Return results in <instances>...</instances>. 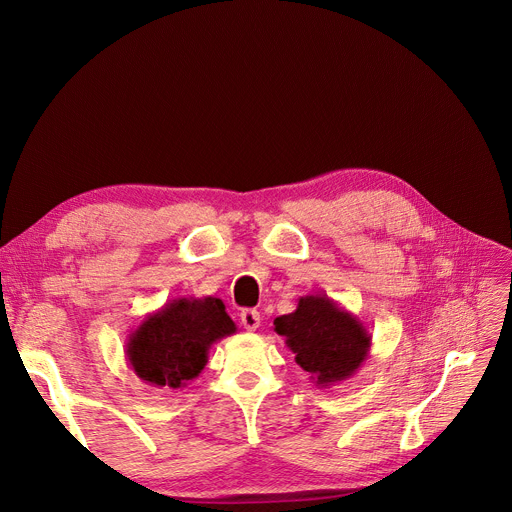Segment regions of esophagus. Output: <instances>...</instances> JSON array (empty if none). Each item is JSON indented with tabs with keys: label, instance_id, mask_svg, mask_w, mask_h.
<instances>
[{
	"label": "esophagus",
	"instance_id": "1",
	"mask_svg": "<svg viewBox=\"0 0 512 512\" xmlns=\"http://www.w3.org/2000/svg\"><path fill=\"white\" fill-rule=\"evenodd\" d=\"M241 325H243V329H246V331H256L258 325H260V312L252 310V308L243 310L241 312Z\"/></svg>",
	"mask_w": 512,
	"mask_h": 512
}]
</instances>
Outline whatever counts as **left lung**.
<instances>
[{"instance_id":"1","label":"left lung","mask_w":512,"mask_h":512,"mask_svg":"<svg viewBox=\"0 0 512 512\" xmlns=\"http://www.w3.org/2000/svg\"><path fill=\"white\" fill-rule=\"evenodd\" d=\"M275 331L316 387L350 379L371 352V333L358 316L325 294H308L275 319Z\"/></svg>"}]
</instances>
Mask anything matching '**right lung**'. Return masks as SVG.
I'll list each match as a JSON object with an SVG mask.
<instances>
[{
    "label": "right lung",
    "instance_id": "obj_1",
    "mask_svg": "<svg viewBox=\"0 0 512 512\" xmlns=\"http://www.w3.org/2000/svg\"><path fill=\"white\" fill-rule=\"evenodd\" d=\"M235 331L221 298H177L129 333L125 354L141 381L183 389L204 371L212 344Z\"/></svg>",
    "mask_w": 512,
    "mask_h": 512
}]
</instances>
